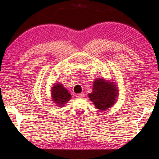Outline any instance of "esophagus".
<instances>
[{"label":"esophagus","instance_id":"esophagus-1","mask_svg":"<svg viewBox=\"0 0 159 159\" xmlns=\"http://www.w3.org/2000/svg\"><path fill=\"white\" fill-rule=\"evenodd\" d=\"M76 97L78 98H79V99H81V98H83L84 97V93H79V94H77L76 95Z\"/></svg>","mask_w":159,"mask_h":159}]
</instances>
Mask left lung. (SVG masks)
I'll use <instances>...</instances> for the list:
<instances>
[{
	"mask_svg": "<svg viewBox=\"0 0 159 159\" xmlns=\"http://www.w3.org/2000/svg\"><path fill=\"white\" fill-rule=\"evenodd\" d=\"M119 89L115 82L111 80L97 78L93 84L92 92L88 94L91 102L100 111L112 107L117 101Z\"/></svg>",
	"mask_w": 159,
	"mask_h": 159,
	"instance_id": "1",
	"label": "left lung"
}]
</instances>
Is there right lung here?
<instances>
[{"label":"right lung","instance_id":"right-lung-1","mask_svg":"<svg viewBox=\"0 0 159 159\" xmlns=\"http://www.w3.org/2000/svg\"><path fill=\"white\" fill-rule=\"evenodd\" d=\"M52 86L51 98L53 103L57 107H63L71 99V94L60 83H55Z\"/></svg>","mask_w":159,"mask_h":159}]
</instances>
